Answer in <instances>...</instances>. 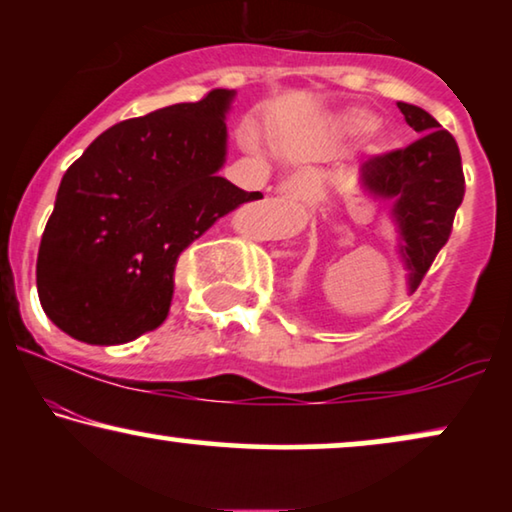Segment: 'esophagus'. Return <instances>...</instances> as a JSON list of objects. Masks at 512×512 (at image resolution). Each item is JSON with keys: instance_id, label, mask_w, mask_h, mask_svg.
<instances>
[{"instance_id": "obj_1", "label": "esophagus", "mask_w": 512, "mask_h": 512, "mask_svg": "<svg viewBox=\"0 0 512 512\" xmlns=\"http://www.w3.org/2000/svg\"><path fill=\"white\" fill-rule=\"evenodd\" d=\"M314 177L310 172H296L291 174V177H286L282 184H279V195H284V198H293V200H300L303 195H307L310 191Z\"/></svg>"}]
</instances>
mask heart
Returning <instances> with one entry per match:
<instances>
[{"label":"heart","mask_w":512,"mask_h":512,"mask_svg":"<svg viewBox=\"0 0 512 512\" xmlns=\"http://www.w3.org/2000/svg\"><path fill=\"white\" fill-rule=\"evenodd\" d=\"M373 123L375 118L366 109H352L342 116V130H345L347 135H363V132L373 128Z\"/></svg>","instance_id":"1"}]
</instances>
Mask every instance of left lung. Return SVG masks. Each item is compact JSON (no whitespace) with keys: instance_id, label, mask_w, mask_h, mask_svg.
I'll return each mask as SVG.
<instances>
[{"instance_id":"obj_1","label":"left lung","mask_w":512,"mask_h":512,"mask_svg":"<svg viewBox=\"0 0 512 512\" xmlns=\"http://www.w3.org/2000/svg\"><path fill=\"white\" fill-rule=\"evenodd\" d=\"M398 109L419 137L405 149L368 158L359 181L361 188L391 205L401 256L410 270V291H415L450 240L466 184L459 146L450 132L415 104L398 102Z\"/></svg>"}]
</instances>
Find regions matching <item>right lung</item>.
<instances>
[{
    "mask_svg": "<svg viewBox=\"0 0 512 512\" xmlns=\"http://www.w3.org/2000/svg\"><path fill=\"white\" fill-rule=\"evenodd\" d=\"M233 90L214 88L102 132L60 181L37 258L46 317L88 345H123L167 319L188 244L244 202L219 177Z\"/></svg>",
    "mask_w": 512,
    "mask_h": 512,
    "instance_id": "right-lung-1",
    "label": "right lung"
}]
</instances>
